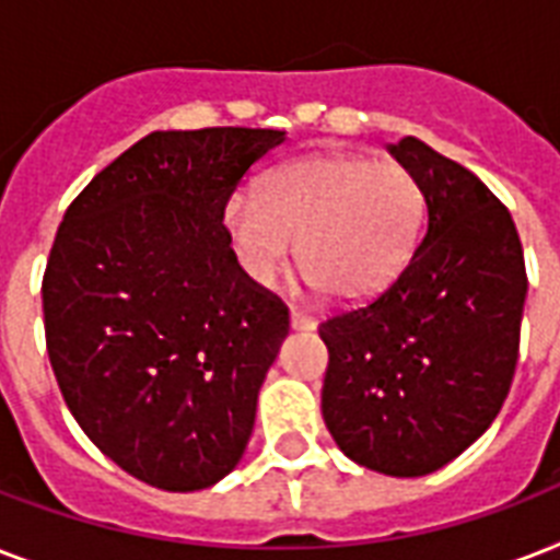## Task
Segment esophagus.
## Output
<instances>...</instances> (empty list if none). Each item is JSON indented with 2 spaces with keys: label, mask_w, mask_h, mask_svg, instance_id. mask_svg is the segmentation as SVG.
I'll return each mask as SVG.
<instances>
[{
  "label": "esophagus",
  "mask_w": 560,
  "mask_h": 560,
  "mask_svg": "<svg viewBox=\"0 0 560 560\" xmlns=\"http://www.w3.org/2000/svg\"><path fill=\"white\" fill-rule=\"evenodd\" d=\"M290 328H293V331H314L316 319L311 314H305V311L293 307V311H290Z\"/></svg>",
  "instance_id": "esophagus-1"
}]
</instances>
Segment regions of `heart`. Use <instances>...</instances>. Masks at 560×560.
<instances>
[{"label":"heart","instance_id":"b5f03b06","mask_svg":"<svg viewBox=\"0 0 560 560\" xmlns=\"http://www.w3.org/2000/svg\"><path fill=\"white\" fill-rule=\"evenodd\" d=\"M424 194L400 162L314 153L288 162L258 194H235L223 232L241 270L270 284L293 244L305 281L340 305H363L398 279L418 244Z\"/></svg>","mask_w":560,"mask_h":560}]
</instances>
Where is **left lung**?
Listing matches in <instances>:
<instances>
[{
	"label": "left lung",
	"mask_w": 560,
	"mask_h": 560,
	"mask_svg": "<svg viewBox=\"0 0 560 560\" xmlns=\"http://www.w3.org/2000/svg\"><path fill=\"white\" fill-rule=\"evenodd\" d=\"M389 153L424 194V237L381 296L319 325L323 418L351 462L424 477L503 407L529 281L512 214L477 174L416 136Z\"/></svg>",
	"instance_id": "left-lung-1"
}]
</instances>
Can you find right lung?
Returning <instances> with one entry per match:
<instances>
[{
  "label": "right lung",
  "mask_w": 560,
  "mask_h": 560,
  "mask_svg": "<svg viewBox=\"0 0 560 560\" xmlns=\"http://www.w3.org/2000/svg\"><path fill=\"white\" fill-rule=\"evenodd\" d=\"M284 130H156L66 209L43 276L48 360L104 456L162 491L235 470L288 307L237 264L223 209Z\"/></svg>",
  "instance_id": "1"
}]
</instances>
